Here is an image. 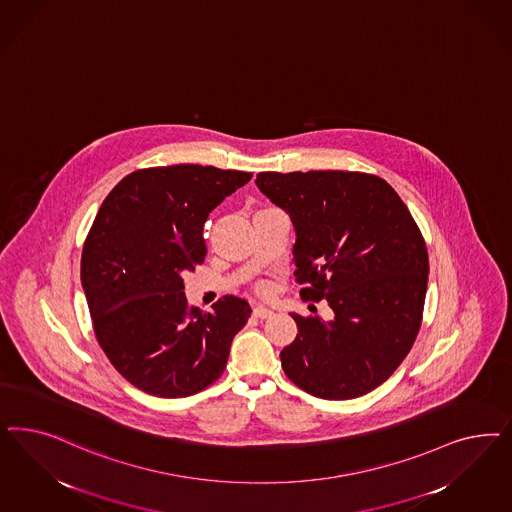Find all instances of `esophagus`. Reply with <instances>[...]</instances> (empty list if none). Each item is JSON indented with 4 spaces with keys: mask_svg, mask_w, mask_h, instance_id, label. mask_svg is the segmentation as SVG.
Returning <instances> with one entry per match:
<instances>
[{
    "mask_svg": "<svg viewBox=\"0 0 512 512\" xmlns=\"http://www.w3.org/2000/svg\"><path fill=\"white\" fill-rule=\"evenodd\" d=\"M252 314H254L256 318H262V320H264V318H271V316H273L275 313H273L271 309L264 307V305H256V307H254V311H252Z\"/></svg>",
    "mask_w": 512,
    "mask_h": 512,
    "instance_id": "esophagus-1",
    "label": "esophagus"
}]
</instances>
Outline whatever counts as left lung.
Listing matches in <instances>:
<instances>
[{
    "mask_svg": "<svg viewBox=\"0 0 512 512\" xmlns=\"http://www.w3.org/2000/svg\"><path fill=\"white\" fill-rule=\"evenodd\" d=\"M256 186L296 230L301 297L333 316H301L282 348L286 377L322 399H354L388 379L413 347L428 288V248L407 205L377 175L258 173Z\"/></svg>",
    "mask_w": 512,
    "mask_h": 512,
    "instance_id": "1",
    "label": "left lung"
}]
</instances>
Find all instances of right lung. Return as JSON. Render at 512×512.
Segmentation results:
<instances>
[{"instance_id": "obj_1", "label": "right lung", "mask_w": 512, "mask_h": 512, "mask_svg": "<svg viewBox=\"0 0 512 512\" xmlns=\"http://www.w3.org/2000/svg\"><path fill=\"white\" fill-rule=\"evenodd\" d=\"M252 173L213 165L137 169L101 203L84 241L81 282L99 347L135 388L194 396L211 386L252 313L224 296L190 307L182 273L205 260L207 216Z\"/></svg>"}]
</instances>
